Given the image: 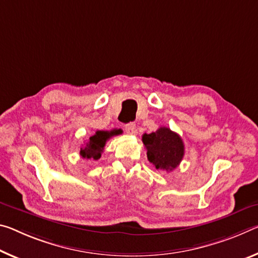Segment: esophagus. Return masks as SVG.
I'll return each mask as SVG.
<instances>
[{
	"mask_svg": "<svg viewBox=\"0 0 258 258\" xmlns=\"http://www.w3.org/2000/svg\"><path fill=\"white\" fill-rule=\"evenodd\" d=\"M125 131L128 134H136L137 133V126L134 122H128V124L125 125Z\"/></svg>",
	"mask_w": 258,
	"mask_h": 258,
	"instance_id": "esophagus-1",
	"label": "esophagus"
}]
</instances>
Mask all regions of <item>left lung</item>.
I'll return each instance as SVG.
<instances>
[{
    "instance_id": "8db88e82",
    "label": "left lung",
    "mask_w": 258,
    "mask_h": 258,
    "mask_svg": "<svg viewBox=\"0 0 258 258\" xmlns=\"http://www.w3.org/2000/svg\"><path fill=\"white\" fill-rule=\"evenodd\" d=\"M142 142L147 149L148 161L157 170L166 172L174 170L185 154L181 138L167 127H159L156 132L142 136Z\"/></svg>"
}]
</instances>
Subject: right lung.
<instances>
[{"mask_svg": "<svg viewBox=\"0 0 258 258\" xmlns=\"http://www.w3.org/2000/svg\"><path fill=\"white\" fill-rule=\"evenodd\" d=\"M114 131L108 132V131H96L95 134L89 138V140L86 142V145L80 148V156L86 159H94L97 161L101 157V154L103 153L105 142L111 138Z\"/></svg>", "mask_w": 258, "mask_h": 258, "instance_id": "1", "label": "right lung"}]
</instances>
